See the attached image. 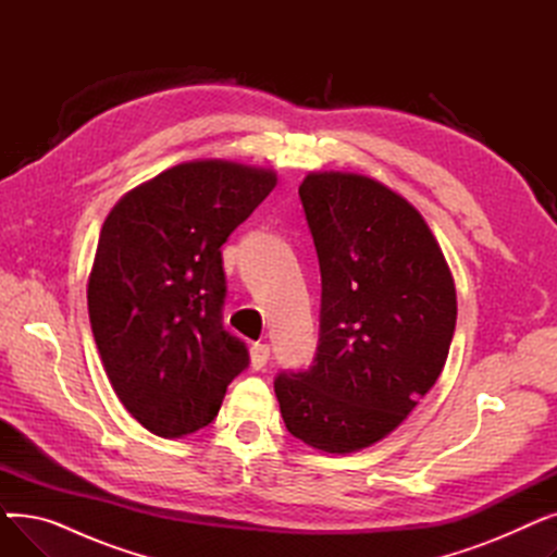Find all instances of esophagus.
Instances as JSON below:
<instances>
[{"label": "esophagus", "mask_w": 557, "mask_h": 557, "mask_svg": "<svg viewBox=\"0 0 557 557\" xmlns=\"http://www.w3.org/2000/svg\"><path fill=\"white\" fill-rule=\"evenodd\" d=\"M269 357H271V347L269 343H255L250 347V359H252V368L255 370H261L263 366L269 363Z\"/></svg>", "instance_id": "obj_1"}]
</instances>
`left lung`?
Listing matches in <instances>:
<instances>
[{
    "label": "left lung",
    "mask_w": 557,
    "mask_h": 557,
    "mask_svg": "<svg viewBox=\"0 0 557 557\" xmlns=\"http://www.w3.org/2000/svg\"><path fill=\"white\" fill-rule=\"evenodd\" d=\"M320 263V338L275 395L290 435L349 454L397 429L441 376L456 288L420 212L357 173H309L298 189Z\"/></svg>",
    "instance_id": "8db88e82"
}]
</instances>
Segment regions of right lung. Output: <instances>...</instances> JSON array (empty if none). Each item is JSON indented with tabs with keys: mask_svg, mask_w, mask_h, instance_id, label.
Returning a JSON list of instances; mask_svg holds the SVG:
<instances>
[{
	"mask_svg": "<svg viewBox=\"0 0 557 557\" xmlns=\"http://www.w3.org/2000/svg\"><path fill=\"white\" fill-rule=\"evenodd\" d=\"M277 178L223 160L171 166L108 214L87 282V309L110 384L156 435L208 426L248 368L225 330L221 246Z\"/></svg>",
	"mask_w": 557,
	"mask_h": 557,
	"instance_id": "1",
	"label": "right lung"
}]
</instances>
